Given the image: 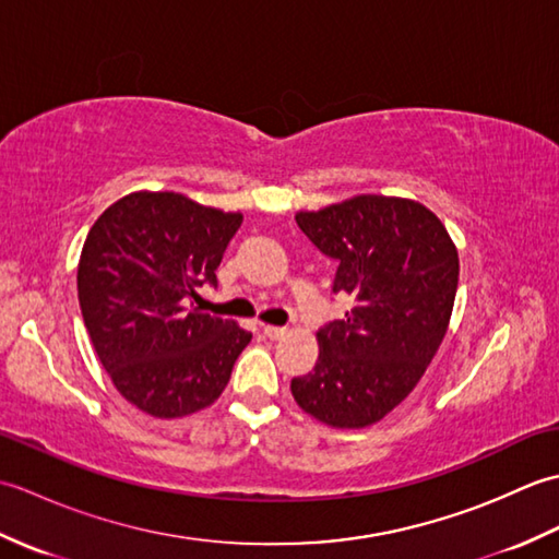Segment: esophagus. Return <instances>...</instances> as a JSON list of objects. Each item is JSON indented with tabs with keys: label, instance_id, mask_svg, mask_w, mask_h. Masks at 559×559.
<instances>
[{
	"label": "esophagus",
	"instance_id": "esophagus-1",
	"mask_svg": "<svg viewBox=\"0 0 559 559\" xmlns=\"http://www.w3.org/2000/svg\"><path fill=\"white\" fill-rule=\"evenodd\" d=\"M261 331H264V336L271 338V341H278V338H283V336L288 334V331L283 329V326H271V324H264V326H261Z\"/></svg>",
	"mask_w": 559,
	"mask_h": 559
}]
</instances>
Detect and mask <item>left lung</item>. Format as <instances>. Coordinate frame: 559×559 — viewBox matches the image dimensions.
I'll list each match as a JSON object with an SVG mask.
<instances>
[{"label": "left lung", "mask_w": 559, "mask_h": 559, "mask_svg": "<svg viewBox=\"0 0 559 559\" xmlns=\"http://www.w3.org/2000/svg\"><path fill=\"white\" fill-rule=\"evenodd\" d=\"M295 221L336 259L334 293L355 305L319 329L314 370L295 377L290 391L319 423L367 427L394 411L432 362L454 310L459 252L442 221L411 199L360 194Z\"/></svg>", "instance_id": "left-lung-1"}]
</instances>
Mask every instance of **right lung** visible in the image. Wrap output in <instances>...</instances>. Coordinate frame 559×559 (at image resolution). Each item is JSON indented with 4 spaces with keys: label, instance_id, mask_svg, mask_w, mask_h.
Masks as SVG:
<instances>
[{
    "label": "right lung",
    "instance_id": "obj_1",
    "mask_svg": "<svg viewBox=\"0 0 559 559\" xmlns=\"http://www.w3.org/2000/svg\"><path fill=\"white\" fill-rule=\"evenodd\" d=\"M242 213L175 192H134L100 213L81 249L83 324L115 389L153 418L216 401L252 334L194 307L216 286Z\"/></svg>",
    "mask_w": 559,
    "mask_h": 559
}]
</instances>
